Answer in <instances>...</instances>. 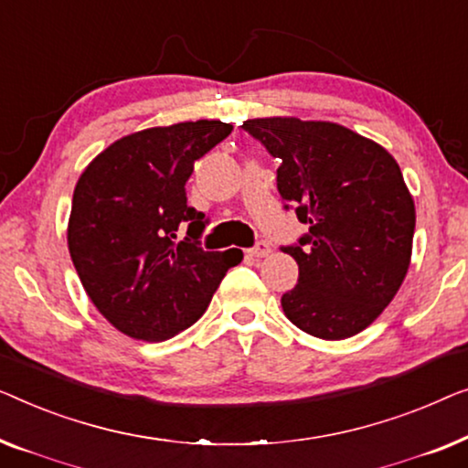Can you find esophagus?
Returning a JSON list of instances; mask_svg holds the SVG:
<instances>
[{"instance_id":"obj_1","label":"esophagus","mask_w":468,"mask_h":468,"mask_svg":"<svg viewBox=\"0 0 468 468\" xmlns=\"http://www.w3.org/2000/svg\"><path fill=\"white\" fill-rule=\"evenodd\" d=\"M269 254H271V246H269V243H265V241L256 243L254 248L248 250L250 259H265V256H269Z\"/></svg>"}]
</instances>
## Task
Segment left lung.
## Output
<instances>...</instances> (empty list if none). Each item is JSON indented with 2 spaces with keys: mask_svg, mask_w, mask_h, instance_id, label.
Returning a JSON list of instances; mask_svg holds the SVG:
<instances>
[{
  "mask_svg": "<svg viewBox=\"0 0 468 468\" xmlns=\"http://www.w3.org/2000/svg\"><path fill=\"white\" fill-rule=\"evenodd\" d=\"M243 129L282 161V199L309 225L284 248L299 265V284L282 297L286 318L318 339L354 337L394 299L411 262L416 206L399 163L337 122L269 116Z\"/></svg>",
  "mask_w": 468,
  "mask_h": 468,
  "instance_id": "1",
  "label": "left lung"
}]
</instances>
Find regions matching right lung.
I'll list each match as a JSON object with an SVG mask.
<instances>
[{"mask_svg": "<svg viewBox=\"0 0 468 468\" xmlns=\"http://www.w3.org/2000/svg\"><path fill=\"white\" fill-rule=\"evenodd\" d=\"M233 131L220 121L177 122L124 135L78 177L68 248L84 291L112 326L165 341L206 314L241 250L206 252L203 214L186 206L197 159ZM187 237L176 241V229Z\"/></svg>", "mask_w": 468, "mask_h": 468, "instance_id": "add662e5", "label": "right lung"}]
</instances>
